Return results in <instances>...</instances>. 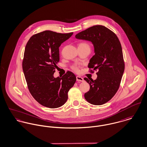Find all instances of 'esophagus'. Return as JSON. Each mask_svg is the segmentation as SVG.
<instances>
[{"mask_svg": "<svg viewBox=\"0 0 147 147\" xmlns=\"http://www.w3.org/2000/svg\"><path fill=\"white\" fill-rule=\"evenodd\" d=\"M76 80H77V81H81V82H84V79L82 77H80V76H76Z\"/></svg>", "mask_w": 147, "mask_h": 147, "instance_id": "34e87169", "label": "esophagus"}]
</instances>
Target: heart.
<instances>
[{
	"mask_svg": "<svg viewBox=\"0 0 147 147\" xmlns=\"http://www.w3.org/2000/svg\"><path fill=\"white\" fill-rule=\"evenodd\" d=\"M79 47H89V48H90V47L88 45V44H87L86 42H82L79 43ZM71 68H72V69L73 71H74L76 72H79V67L78 65H73L71 67Z\"/></svg>",
	"mask_w": 147,
	"mask_h": 147,
	"instance_id": "heart-1",
	"label": "heart"
}]
</instances>
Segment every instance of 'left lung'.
<instances>
[{
    "mask_svg": "<svg viewBox=\"0 0 147 147\" xmlns=\"http://www.w3.org/2000/svg\"><path fill=\"white\" fill-rule=\"evenodd\" d=\"M75 37L91 41L94 44L95 55L90 59L88 68L90 72L97 71V78L95 80L84 78L90 85L84 97L90 104L102 105L113 97L120 85L125 69L120 41L112 31L102 25L89 27Z\"/></svg>",
    "mask_w": 147,
    "mask_h": 147,
    "instance_id": "1",
    "label": "left lung"
}]
</instances>
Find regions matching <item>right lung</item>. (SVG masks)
<instances>
[{"mask_svg":"<svg viewBox=\"0 0 147 147\" xmlns=\"http://www.w3.org/2000/svg\"><path fill=\"white\" fill-rule=\"evenodd\" d=\"M72 34L46 30L33 35L27 42L22 61L27 85L33 98L44 107L63 106L76 81L69 71L61 78L53 76L59 61V47Z\"/></svg>","mask_w":147,"mask_h":147,"instance_id":"1","label":"right lung"}]
</instances>
